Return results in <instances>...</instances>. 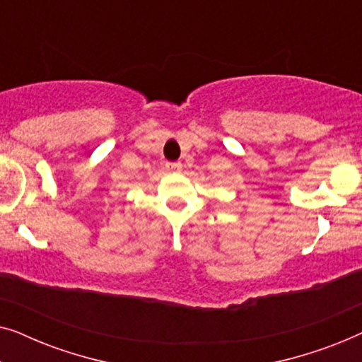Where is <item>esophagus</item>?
<instances>
[{"label":"esophagus","mask_w":362,"mask_h":362,"mask_svg":"<svg viewBox=\"0 0 362 362\" xmlns=\"http://www.w3.org/2000/svg\"><path fill=\"white\" fill-rule=\"evenodd\" d=\"M166 168L170 171H181L182 165H181V161H173V163H166Z\"/></svg>","instance_id":"34e87169"}]
</instances>
